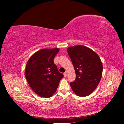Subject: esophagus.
<instances>
[{
  "instance_id": "obj_1",
  "label": "esophagus",
  "mask_w": 124,
  "mask_h": 124,
  "mask_svg": "<svg viewBox=\"0 0 124 124\" xmlns=\"http://www.w3.org/2000/svg\"><path fill=\"white\" fill-rule=\"evenodd\" d=\"M63 75H64V77H66L67 76V75H68V73H67V71H66V72H65L64 73H63Z\"/></svg>"
}]
</instances>
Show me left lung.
<instances>
[{"mask_svg":"<svg viewBox=\"0 0 124 124\" xmlns=\"http://www.w3.org/2000/svg\"><path fill=\"white\" fill-rule=\"evenodd\" d=\"M67 52L76 74L70 85L78 96L91 95L98 86L102 74L103 66L98 55L82 45L70 46Z\"/></svg>","mask_w":124,"mask_h":124,"instance_id":"left-lung-1","label":"left lung"}]
</instances>
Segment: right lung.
<instances>
[{"instance_id": "add662e5", "label": "right lung", "mask_w": 124, "mask_h": 124, "mask_svg": "<svg viewBox=\"0 0 124 124\" xmlns=\"http://www.w3.org/2000/svg\"><path fill=\"white\" fill-rule=\"evenodd\" d=\"M59 51L58 48L41 49L33 54L26 64V80L33 91L41 97L53 96L63 77L54 63Z\"/></svg>"}]
</instances>
